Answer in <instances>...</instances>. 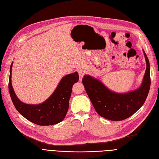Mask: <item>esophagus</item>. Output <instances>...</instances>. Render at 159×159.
I'll return each mask as SVG.
<instances>
[{
	"instance_id": "34e87169",
	"label": "esophagus",
	"mask_w": 159,
	"mask_h": 159,
	"mask_svg": "<svg viewBox=\"0 0 159 159\" xmlns=\"http://www.w3.org/2000/svg\"><path fill=\"white\" fill-rule=\"evenodd\" d=\"M78 73H79V80L81 81L82 79H83V78L84 74H85V71L83 69H79L78 70Z\"/></svg>"
}]
</instances>
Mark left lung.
Listing matches in <instances>:
<instances>
[{"label":"left lung","mask_w":159,"mask_h":159,"mask_svg":"<svg viewBox=\"0 0 159 159\" xmlns=\"http://www.w3.org/2000/svg\"><path fill=\"white\" fill-rule=\"evenodd\" d=\"M147 68L139 89L120 94L109 90L101 82L85 75L83 84L95 110L100 116L111 121H121L134 114L145 103L151 86L150 64L143 51Z\"/></svg>","instance_id":"left-lung-1"}]
</instances>
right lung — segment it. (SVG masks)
<instances>
[{
  "mask_svg": "<svg viewBox=\"0 0 159 159\" xmlns=\"http://www.w3.org/2000/svg\"><path fill=\"white\" fill-rule=\"evenodd\" d=\"M12 63L10 68L8 89L12 101L19 113L28 120L39 125H55L63 121L69 110V102L73 86L79 81L78 73L63 76L52 96L43 103L26 104L18 98L12 88Z\"/></svg>",
  "mask_w": 159,
  "mask_h": 159,
  "instance_id": "1",
  "label": "right lung"
}]
</instances>
